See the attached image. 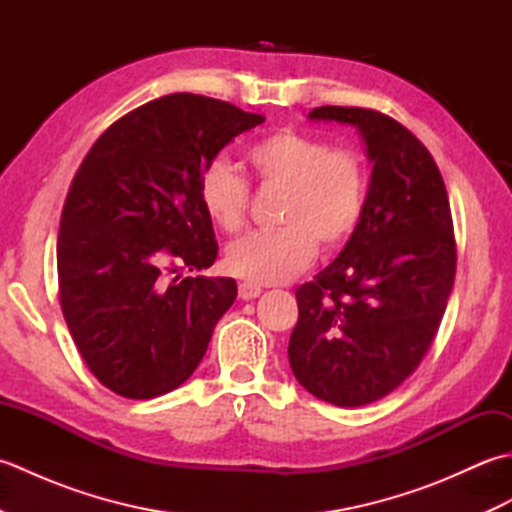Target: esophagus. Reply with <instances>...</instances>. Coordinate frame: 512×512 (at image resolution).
<instances>
[{"mask_svg":"<svg viewBox=\"0 0 512 512\" xmlns=\"http://www.w3.org/2000/svg\"><path fill=\"white\" fill-rule=\"evenodd\" d=\"M259 295H262V286L253 284V281H242V284H239V299L248 301V299L259 297Z\"/></svg>","mask_w":512,"mask_h":512,"instance_id":"1","label":"esophagus"}]
</instances>
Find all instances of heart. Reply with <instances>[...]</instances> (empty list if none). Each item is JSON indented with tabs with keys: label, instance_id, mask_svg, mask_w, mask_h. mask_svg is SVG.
<instances>
[{
	"label": "heart",
	"instance_id": "b5f03b06",
	"mask_svg": "<svg viewBox=\"0 0 512 512\" xmlns=\"http://www.w3.org/2000/svg\"><path fill=\"white\" fill-rule=\"evenodd\" d=\"M262 189L284 191L275 231L250 233L226 250V266L253 284H281L308 268L323 250L343 248L361 226L367 171L352 149H332L325 140L281 129L246 151ZM248 182L215 160L200 176L204 213L226 233L246 226Z\"/></svg>",
	"mask_w": 512,
	"mask_h": 512
}]
</instances>
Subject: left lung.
<instances>
[{
    "label": "left lung",
    "instance_id": "1",
    "mask_svg": "<svg viewBox=\"0 0 512 512\" xmlns=\"http://www.w3.org/2000/svg\"><path fill=\"white\" fill-rule=\"evenodd\" d=\"M308 118L354 125L374 167L358 231L297 288L288 358L312 396L361 407L416 372L440 328L458 262L449 195L427 147L391 116L325 105Z\"/></svg>",
    "mask_w": 512,
    "mask_h": 512
}]
</instances>
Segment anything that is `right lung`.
Returning a JSON list of instances; mask_svg holds the SVG:
<instances>
[{
    "label": "right lung",
    "instance_id": "obj_1",
    "mask_svg": "<svg viewBox=\"0 0 512 512\" xmlns=\"http://www.w3.org/2000/svg\"><path fill=\"white\" fill-rule=\"evenodd\" d=\"M262 123L209 96L167 94L118 118L83 158L61 213L59 299L85 365L114 394L180 387L233 306L235 279L182 270L217 257L202 171Z\"/></svg>",
    "mask_w": 512,
    "mask_h": 512
}]
</instances>
